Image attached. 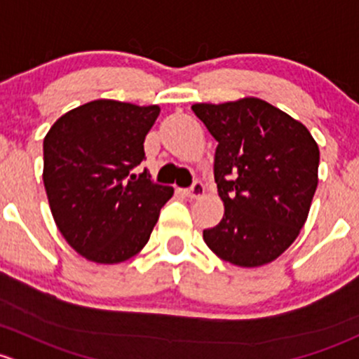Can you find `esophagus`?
<instances>
[{"label":"esophagus","mask_w":359,"mask_h":359,"mask_svg":"<svg viewBox=\"0 0 359 359\" xmlns=\"http://www.w3.org/2000/svg\"><path fill=\"white\" fill-rule=\"evenodd\" d=\"M204 191H205L204 184H202L201 181H195L190 188L183 190V195L188 198H201L202 195H204Z\"/></svg>","instance_id":"34e87169"}]
</instances>
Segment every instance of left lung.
I'll return each instance as SVG.
<instances>
[{
    "mask_svg": "<svg viewBox=\"0 0 359 359\" xmlns=\"http://www.w3.org/2000/svg\"><path fill=\"white\" fill-rule=\"evenodd\" d=\"M191 110L217 142L214 180L224 216L204 230L207 247L242 268L275 261L304 226L318 187L320 150L311 133L252 97Z\"/></svg>",
    "mask_w": 359,
    "mask_h": 359,
    "instance_id": "left-lung-1",
    "label": "left lung"
}]
</instances>
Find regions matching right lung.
<instances>
[{
  "label": "right lung",
  "instance_id": "add662e5",
  "mask_svg": "<svg viewBox=\"0 0 359 359\" xmlns=\"http://www.w3.org/2000/svg\"><path fill=\"white\" fill-rule=\"evenodd\" d=\"M157 105L95 100L64 114L43 142V181L58 230L86 259L117 264L149 242L171 187L143 169Z\"/></svg>",
  "mask_w": 359,
  "mask_h": 359
}]
</instances>
